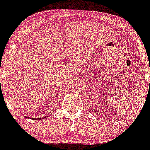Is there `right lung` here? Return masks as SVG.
Masks as SVG:
<instances>
[{"label":"right lung","mask_w":150,"mask_h":150,"mask_svg":"<svg viewBox=\"0 0 150 150\" xmlns=\"http://www.w3.org/2000/svg\"><path fill=\"white\" fill-rule=\"evenodd\" d=\"M46 117H41V118H32L33 120H42V119L45 118Z\"/></svg>","instance_id":"1"}]
</instances>
